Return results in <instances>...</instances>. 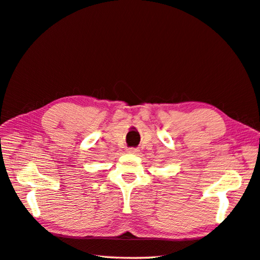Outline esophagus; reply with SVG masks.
I'll return each mask as SVG.
<instances>
[{"label": "esophagus", "instance_id": "obj_1", "mask_svg": "<svg viewBox=\"0 0 260 260\" xmlns=\"http://www.w3.org/2000/svg\"><path fill=\"white\" fill-rule=\"evenodd\" d=\"M137 152H138L137 148H128L127 149V153H129V154H136Z\"/></svg>", "mask_w": 260, "mask_h": 260}]
</instances>
